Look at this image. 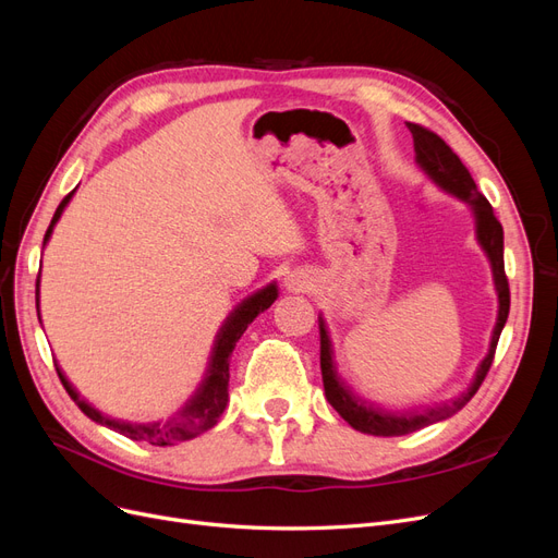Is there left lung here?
Here are the masks:
<instances>
[{"label": "left lung", "mask_w": 558, "mask_h": 558, "mask_svg": "<svg viewBox=\"0 0 558 558\" xmlns=\"http://www.w3.org/2000/svg\"><path fill=\"white\" fill-rule=\"evenodd\" d=\"M408 128L414 137L416 162L424 167V172L447 193L465 199L472 207V211H475L477 240H480L482 248L486 251V256H488V260H492V269H494V283L498 291V320H496V328L492 335V347H488L486 359L477 367V375L468 386V391H463L451 402L435 404V408H430L426 412L396 414V412H384V410L373 408V404L363 402L359 396H353L349 386H344L340 375H337V367L332 361V342H330L328 330H326V320L318 314L320 375H324L326 398L335 408V412L340 414L351 428H356L367 435H377V437L408 435V433L426 428L430 424H437V421H445L459 410H463L470 402V398L477 393V388L482 386L484 377L488 375V367H492L494 356H496V347L500 340L502 326L510 314V283H508V275H505V260H502V226L494 214V207L488 205V199L477 191L475 179L470 177L461 158L453 154L440 134H435L433 130L418 125V123H408Z\"/></svg>", "instance_id": "obj_1"}]
</instances>
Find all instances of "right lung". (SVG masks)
I'll list each match as a JSON object with an SVG mask.
<instances>
[{"instance_id": "right-lung-1", "label": "right lung", "mask_w": 558, "mask_h": 558, "mask_svg": "<svg viewBox=\"0 0 558 558\" xmlns=\"http://www.w3.org/2000/svg\"><path fill=\"white\" fill-rule=\"evenodd\" d=\"M72 195H74V191L60 202V207L53 214V221H50V226L46 230L44 244L48 242L50 232H53V226L58 223V218L64 211L66 202H70ZM277 295H279L277 286L269 283V286H265V289H260L258 293H253L246 300H242L240 305L228 314V318L223 320V326L218 328V332H216V340H214V347H211V356H209V363H207V369H205V377H202L199 386L195 388V393L189 400H185L183 408L167 421H154V424H130V421L111 418V416L95 410L93 404L83 400L76 388L70 384V379L64 377V373L56 363L58 377L64 386V391L70 393V398L78 404V410L83 414L93 418L95 424H102V426H107L116 433H121L134 442H148L154 447H172V445L183 442V440H193V437L214 428L218 416L223 414L226 404H228L230 353H232L234 344H238L240 337L244 335V330L248 328L251 320L256 318L260 312H265L269 305H272ZM37 312H39V277H37Z\"/></svg>"}]
</instances>
